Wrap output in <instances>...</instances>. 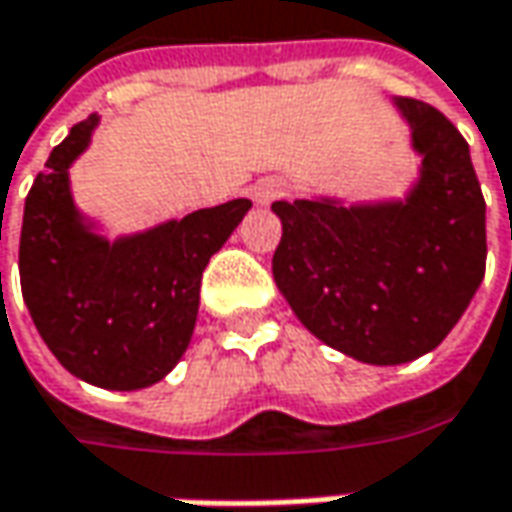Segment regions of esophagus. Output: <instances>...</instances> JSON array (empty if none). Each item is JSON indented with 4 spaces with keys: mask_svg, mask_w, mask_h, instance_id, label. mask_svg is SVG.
<instances>
[{
    "mask_svg": "<svg viewBox=\"0 0 512 512\" xmlns=\"http://www.w3.org/2000/svg\"><path fill=\"white\" fill-rule=\"evenodd\" d=\"M285 181L282 178H276V175H268V178H262V181H256L253 187H250V198L259 204V207H268L273 201H279L282 195H285Z\"/></svg>",
    "mask_w": 512,
    "mask_h": 512,
    "instance_id": "1",
    "label": "esophagus"
}]
</instances>
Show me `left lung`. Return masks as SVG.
<instances>
[{
	"instance_id": "8db88e82",
	"label": "left lung",
	"mask_w": 512,
	"mask_h": 512,
	"mask_svg": "<svg viewBox=\"0 0 512 512\" xmlns=\"http://www.w3.org/2000/svg\"><path fill=\"white\" fill-rule=\"evenodd\" d=\"M423 155L406 201L340 207L276 201L282 239L273 279L299 322L325 345L374 366L432 351L484 279V195L470 146L435 106L397 97Z\"/></svg>"
}]
</instances>
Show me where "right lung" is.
<instances>
[{
  "label": "right lung",
  "instance_id": "obj_1",
  "mask_svg": "<svg viewBox=\"0 0 512 512\" xmlns=\"http://www.w3.org/2000/svg\"><path fill=\"white\" fill-rule=\"evenodd\" d=\"M94 126L97 115L77 123L34 178L19 236V282L39 337L65 369L129 392L158 383L187 351L201 273L250 201L195 210L109 244L83 227L68 192V167Z\"/></svg>",
  "mask_w": 512,
  "mask_h": 512
}]
</instances>
